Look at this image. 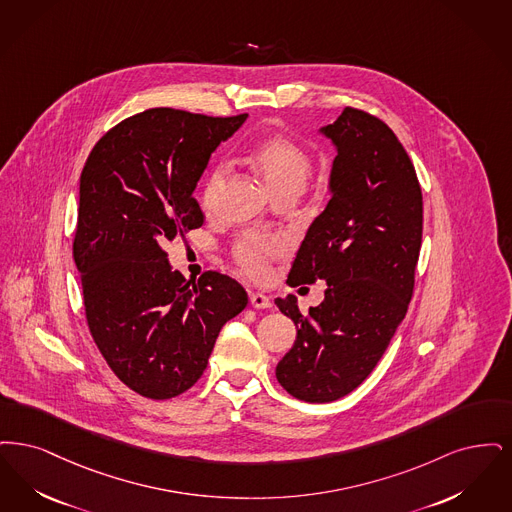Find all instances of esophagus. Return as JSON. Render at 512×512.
<instances>
[{"label":"esophagus","instance_id":"esophagus-1","mask_svg":"<svg viewBox=\"0 0 512 512\" xmlns=\"http://www.w3.org/2000/svg\"><path fill=\"white\" fill-rule=\"evenodd\" d=\"M250 304H252V308H256V310H267V308H271L269 296L262 294V292H250Z\"/></svg>","mask_w":512,"mask_h":512}]
</instances>
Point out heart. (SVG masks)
Masks as SVG:
<instances>
[{
    "mask_svg": "<svg viewBox=\"0 0 512 512\" xmlns=\"http://www.w3.org/2000/svg\"><path fill=\"white\" fill-rule=\"evenodd\" d=\"M254 166L266 181L271 195H279L285 191L302 193L308 179L312 176V158L300 149L296 143L283 137L267 139L252 155ZM225 179V164H216L202 187V204L212 206L220 187ZM287 241L283 237L264 235L250 231L245 233L235 246V258L239 266L245 269L250 277L262 279L267 273L269 262L283 254Z\"/></svg>",
    "mask_w": 512,
    "mask_h": 512,
    "instance_id": "obj_1",
    "label": "heart"
}]
</instances>
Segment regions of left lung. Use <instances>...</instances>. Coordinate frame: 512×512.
<instances>
[{
    "instance_id": "obj_1",
    "label": "left lung",
    "mask_w": 512,
    "mask_h": 512,
    "mask_svg": "<svg viewBox=\"0 0 512 512\" xmlns=\"http://www.w3.org/2000/svg\"><path fill=\"white\" fill-rule=\"evenodd\" d=\"M319 134L336 151L331 200L308 227L289 285L325 281L327 289L308 313L292 294L275 300L296 325L275 375L290 396L329 403L371 375L405 317L423 239V193L400 139L377 116L346 107Z\"/></svg>"
}]
</instances>
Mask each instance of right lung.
Returning <instances> with one entry per match:
<instances>
[{
	"mask_svg": "<svg viewBox=\"0 0 512 512\" xmlns=\"http://www.w3.org/2000/svg\"><path fill=\"white\" fill-rule=\"evenodd\" d=\"M248 114L149 109L103 135L80 176L74 262L89 333L112 373L151 400L189 390L246 290L206 271L185 281L164 246L202 225L193 197L210 155Z\"/></svg>",
	"mask_w": 512,
	"mask_h": 512,
	"instance_id": "1",
	"label": "right lung"
}]
</instances>
